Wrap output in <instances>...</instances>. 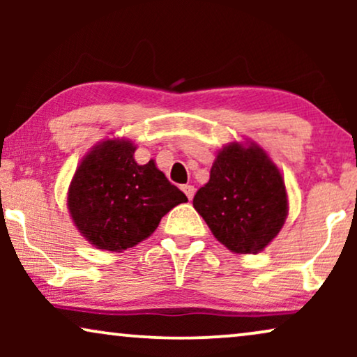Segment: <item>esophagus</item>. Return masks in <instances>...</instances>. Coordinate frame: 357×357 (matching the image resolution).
<instances>
[{"instance_id":"1","label":"esophagus","mask_w":357,"mask_h":357,"mask_svg":"<svg viewBox=\"0 0 357 357\" xmlns=\"http://www.w3.org/2000/svg\"><path fill=\"white\" fill-rule=\"evenodd\" d=\"M182 190H183V193L187 195L188 199H193V197H195V187H193V185H183Z\"/></svg>"}]
</instances>
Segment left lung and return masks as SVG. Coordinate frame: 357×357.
I'll use <instances>...</instances> for the list:
<instances>
[{
  "label": "left lung",
  "mask_w": 357,
  "mask_h": 357,
  "mask_svg": "<svg viewBox=\"0 0 357 357\" xmlns=\"http://www.w3.org/2000/svg\"><path fill=\"white\" fill-rule=\"evenodd\" d=\"M193 208L229 250L258 253L284 226L289 203L284 178L265 151L234 141L218 153Z\"/></svg>",
  "instance_id": "left-lung-1"
}]
</instances>
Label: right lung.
<instances>
[{
    "label": "right lung",
    "mask_w": 357,
    "mask_h": 357,
    "mask_svg": "<svg viewBox=\"0 0 357 357\" xmlns=\"http://www.w3.org/2000/svg\"><path fill=\"white\" fill-rule=\"evenodd\" d=\"M130 139H105L77 165L68 209L77 231L100 250L123 252L158 229L160 219L188 202L154 160L139 165Z\"/></svg>",
    "instance_id": "add662e5"
}]
</instances>
